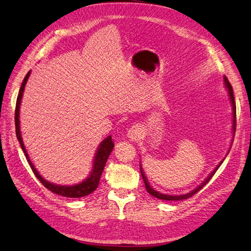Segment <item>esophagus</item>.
<instances>
[{
  "mask_svg": "<svg viewBox=\"0 0 251 251\" xmlns=\"http://www.w3.org/2000/svg\"><path fill=\"white\" fill-rule=\"evenodd\" d=\"M127 137L130 138L131 140H138L141 137V128L138 127L137 126L131 127L130 130L127 132Z\"/></svg>",
  "mask_w": 251,
  "mask_h": 251,
  "instance_id": "obj_1",
  "label": "esophagus"
}]
</instances>
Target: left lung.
Returning <instances> with one entry per match:
<instances>
[{"mask_svg":"<svg viewBox=\"0 0 251 251\" xmlns=\"http://www.w3.org/2000/svg\"><path fill=\"white\" fill-rule=\"evenodd\" d=\"M224 83H225L226 89L228 90V94H229V98H230L231 105H232V111H233V113H232V117H233V118H232V119H233V120H232V124H233V125H232V131H233V133H234V132H235V124H237V120H235V115H237V114H235V101H234V97H233V90H232V87H231V85H230L229 80L227 79L226 76H224ZM222 162H223V160L218 164L217 168H216L214 171H212V173L206 178V180H205V181L203 182V183H201V185H199L198 187H197L196 189H194V191L191 192V193L185 194V195H180V196H171V195H165V194H161V193H159V192H156L155 189L151 188V186L150 185V183L148 182L146 176H144V174H143V172H142V169H140V172H141V176H142L143 181H144V185H146V188H147V192H148L150 195L155 197V198L161 199V200L179 201V200H184V199L191 198L192 196H194L196 193H198V192L200 191V189H202V187L207 183V182L212 178V176H214L215 173L217 172V170L220 168V165L222 164ZM140 168H141V166H140Z\"/></svg>","mask_w":251,"mask_h":251,"instance_id":"8db88e82","label":"left lung"}]
</instances>
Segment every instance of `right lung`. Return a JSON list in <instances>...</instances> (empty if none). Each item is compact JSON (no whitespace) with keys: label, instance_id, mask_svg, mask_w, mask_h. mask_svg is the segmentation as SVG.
I'll return each mask as SVG.
<instances>
[{"label":"right lung","instance_id":"right-lung-1","mask_svg":"<svg viewBox=\"0 0 251 251\" xmlns=\"http://www.w3.org/2000/svg\"><path fill=\"white\" fill-rule=\"evenodd\" d=\"M29 71L27 73V75L25 76L24 80L22 82V86L20 88V92L17 98V105H16V112H14V121H16V134H17V138L21 144V148L24 151V154L26 156L27 161L30 165V168H31L32 172L34 173V175L36 176V178L41 181V183L48 188L49 191H51L52 193H54L56 195L59 196H63V197H68V198H80V197H85L90 195L91 193H93L95 189L97 188L98 184H100V180L101 177V174L103 172L104 169V165L105 162H107L108 158L111 154V151L114 148V142L112 141L111 136H109L108 138H105L101 143L100 148H98L97 151H96V155L94 158V163H93V170L91 172L90 176L85 180L82 181L81 183L79 184H75L72 186H66V185H56V184H53L48 182L47 180H45L41 175L37 173V171L35 170V168L33 166L31 160L29 159V156L27 154V151L25 149L24 143H23L22 140V136H21V132H20V104H21V100H22V96H23V92H24V89L26 86V82L27 79L30 75Z\"/></svg>","mask_w":251,"mask_h":251}]
</instances>
